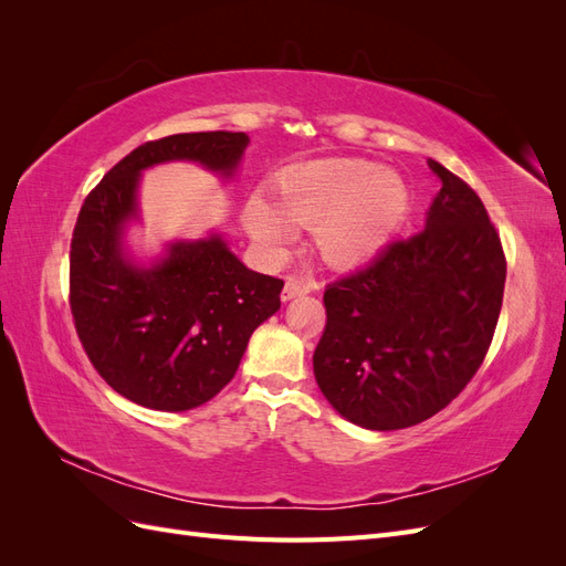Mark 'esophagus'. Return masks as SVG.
Listing matches in <instances>:
<instances>
[{
	"label": "esophagus",
	"mask_w": 566,
	"mask_h": 566,
	"mask_svg": "<svg viewBox=\"0 0 566 566\" xmlns=\"http://www.w3.org/2000/svg\"><path fill=\"white\" fill-rule=\"evenodd\" d=\"M312 290H314V281H306V279H300V276H287L281 297L283 300H293V297L312 293Z\"/></svg>",
	"instance_id": "34e87169"
}]
</instances>
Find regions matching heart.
I'll return each instance as SVG.
<instances>
[{
  "mask_svg": "<svg viewBox=\"0 0 566 566\" xmlns=\"http://www.w3.org/2000/svg\"><path fill=\"white\" fill-rule=\"evenodd\" d=\"M271 198L287 221L314 229L318 252L335 266H352L378 252L408 212L403 179L366 160L287 167L273 179ZM285 219L260 198L245 208L254 241L271 252H283L293 241Z\"/></svg>",
  "mask_w": 566,
  "mask_h": 566,
  "instance_id": "heart-1",
  "label": "heart"
}]
</instances>
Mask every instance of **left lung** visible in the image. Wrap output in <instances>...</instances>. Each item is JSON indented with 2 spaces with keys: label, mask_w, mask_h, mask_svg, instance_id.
Masks as SVG:
<instances>
[{
  "label": "left lung",
  "mask_w": 566,
  "mask_h": 566,
  "mask_svg": "<svg viewBox=\"0 0 566 566\" xmlns=\"http://www.w3.org/2000/svg\"><path fill=\"white\" fill-rule=\"evenodd\" d=\"M430 167L441 191L424 229L323 293L316 382L368 430H403L447 408L484 364L501 316V235L468 181Z\"/></svg>",
  "instance_id": "8db88e82"
}]
</instances>
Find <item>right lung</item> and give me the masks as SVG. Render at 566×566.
<instances>
[{"label": "right lung", "instance_id": "right-lung-1", "mask_svg": "<svg viewBox=\"0 0 566 566\" xmlns=\"http://www.w3.org/2000/svg\"><path fill=\"white\" fill-rule=\"evenodd\" d=\"M243 132L172 134L134 148L84 198L71 241V314L92 366L125 399L188 410L224 389L260 323L281 310L283 281L250 271L221 238L177 243L153 269L119 248L139 172L196 160L231 175Z\"/></svg>", "mask_w": 566, "mask_h": 566}]
</instances>
